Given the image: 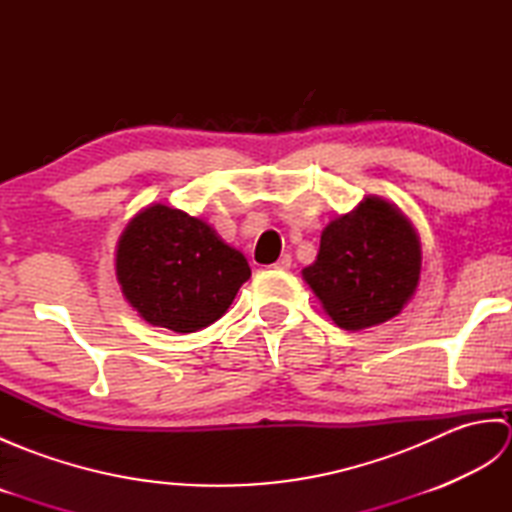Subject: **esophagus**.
I'll return each instance as SVG.
<instances>
[{
	"instance_id": "34e87169",
	"label": "esophagus",
	"mask_w": 512,
	"mask_h": 512,
	"mask_svg": "<svg viewBox=\"0 0 512 512\" xmlns=\"http://www.w3.org/2000/svg\"><path fill=\"white\" fill-rule=\"evenodd\" d=\"M290 266H292V257L290 255H281L277 259V264H275V268H279V270H290Z\"/></svg>"
}]
</instances>
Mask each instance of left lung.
Here are the masks:
<instances>
[{"label":"left lung","mask_w":512,"mask_h":512,"mask_svg":"<svg viewBox=\"0 0 512 512\" xmlns=\"http://www.w3.org/2000/svg\"><path fill=\"white\" fill-rule=\"evenodd\" d=\"M422 246L398 204L365 195L323 228L317 259L301 277L341 330L361 332L398 317L416 295Z\"/></svg>","instance_id":"1"}]
</instances>
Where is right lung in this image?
Here are the masks:
<instances>
[{
	"label": "right lung",
	"instance_id": "right-lung-1",
	"mask_svg": "<svg viewBox=\"0 0 512 512\" xmlns=\"http://www.w3.org/2000/svg\"><path fill=\"white\" fill-rule=\"evenodd\" d=\"M114 268L138 317L178 334L220 319L250 277L246 257L209 222L162 202L145 206L127 222Z\"/></svg>",
	"mask_w": 512,
	"mask_h": 512
}]
</instances>
